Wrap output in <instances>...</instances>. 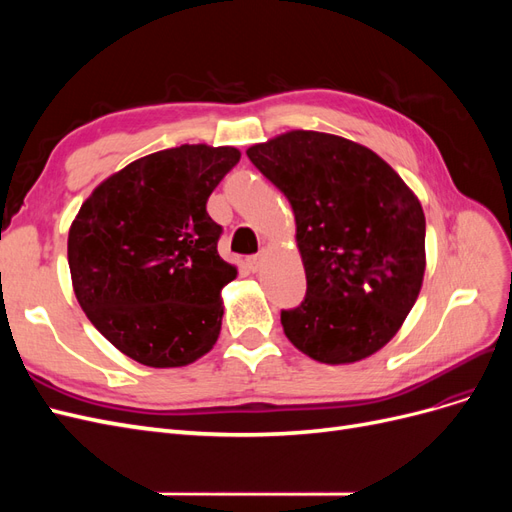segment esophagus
I'll list each match as a JSON object with an SVG mask.
<instances>
[{"mask_svg": "<svg viewBox=\"0 0 512 512\" xmlns=\"http://www.w3.org/2000/svg\"><path fill=\"white\" fill-rule=\"evenodd\" d=\"M260 260H262V256L260 254H254V256H247V269H250L252 273H256L258 269H260Z\"/></svg>", "mask_w": 512, "mask_h": 512, "instance_id": "1", "label": "esophagus"}]
</instances>
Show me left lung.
<instances>
[{"label":"left lung","instance_id":"8db88e82","mask_svg":"<svg viewBox=\"0 0 512 512\" xmlns=\"http://www.w3.org/2000/svg\"><path fill=\"white\" fill-rule=\"evenodd\" d=\"M245 153L297 222L307 292L282 312L286 337L318 363L367 359L391 342L421 292V203L378 153L335 134L292 130Z\"/></svg>","mask_w":512,"mask_h":512}]
</instances>
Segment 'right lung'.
Here are the masks:
<instances>
[{"label": "right lung", "instance_id": "right-lung-1", "mask_svg": "<svg viewBox=\"0 0 512 512\" xmlns=\"http://www.w3.org/2000/svg\"><path fill=\"white\" fill-rule=\"evenodd\" d=\"M241 158L235 147L181 145L134 160L85 200L68 235L74 294L130 359L183 367L222 329V288L237 267L218 254L207 200Z\"/></svg>", "mask_w": 512, "mask_h": 512}]
</instances>
